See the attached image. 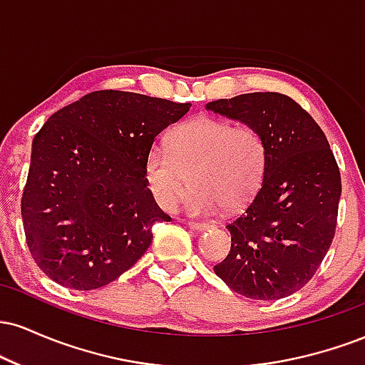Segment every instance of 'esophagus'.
<instances>
[{"instance_id":"34e87169","label":"esophagus","mask_w":365,"mask_h":365,"mask_svg":"<svg viewBox=\"0 0 365 365\" xmlns=\"http://www.w3.org/2000/svg\"><path fill=\"white\" fill-rule=\"evenodd\" d=\"M187 225L190 226L192 230H197V232H202V230L212 228V223H202V221H187Z\"/></svg>"}]
</instances>
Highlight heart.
<instances>
[{"mask_svg":"<svg viewBox=\"0 0 365 365\" xmlns=\"http://www.w3.org/2000/svg\"><path fill=\"white\" fill-rule=\"evenodd\" d=\"M267 168V145L257 130L220 118H197L154 144L144 161V180L154 202L175 211L192 185L188 211L211 216L252 202Z\"/></svg>","mask_w":365,"mask_h":365,"instance_id":"obj_1","label":"heart"}]
</instances>
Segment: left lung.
<instances>
[{
	"label": "left lung",
	"mask_w": 365,
	"mask_h": 365,
	"mask_svg": "<svg viewBox=\"0 0 365 365\" xmlns=\"http://www.w3.org/2000/svg\"><path fill=\"white\" fill-rule=\"evenodd\" d=\"M207 110L257 130L267 145L262 187L230 221V252L215 273L240 295L278 300L305 287L334 238L341 177L328 139L279 92L217 99Z\"/></svg>",
	"instance_id": "left-lung-1"
}]
</instances>
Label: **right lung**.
<instances>
[{
    "mask_svg": "<svg viewBox=\"0 0 365 365\" xmlns=\"http://www.w3.org/2000/svg\"><path fill=\"white\" fill-rule=\"evenodd\" d=\"M190 103L96 91L49 116L32 142L22 195L27 247L41 271L75 290L115 282L171 217L144 180L159 133Z\"/></svg>",
    "mask_w": 365,
    "mask_h": 365,
    "instance_id": "1",
    "label": "right lung"
}]
</instances>
